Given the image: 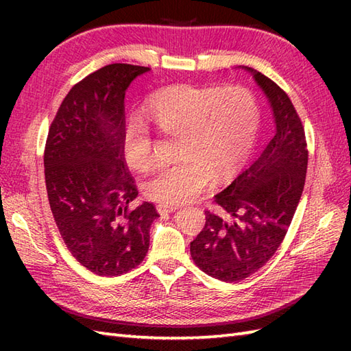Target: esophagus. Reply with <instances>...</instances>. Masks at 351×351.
<instances>
[{"label": "esophagus", "mask_w": 351, "mask_h": 351, "mask_svg": "<svg viewBox=\"0 0 351 351\" xmlns=\"http://www.w3.org/2000/svg\"><path fill=\"white\" fill-rule=\"evenodd\" d=\"M156 210H158L160 214H164V213H173L175 210H178V206H176V205H164V204H161V205L156 206Z\"/></svg>", "instance_id": "esophagus-1"}]
</instances>
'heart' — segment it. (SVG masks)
Wrapping results in <instances>:
<instances>
[{"label":"heart","mask_w":351,"mask_h":351,"mask_svg":"<svg viewBox=\"0 0 351 351\" xmlns=\"http://www.w3.org/2000/svg\"><path fill=\"white\" fill-rule=\"evenodd\" d=\"M146 113L160 132L180 136V160L156 169L145 184L146 196L164 205L190 202L210 187L213 178L225 181L237 173L259 125L258 104L240 86H171L147 101ZM122 146L131 169L152 166L154 141L145 125H128Z\"/></svg>","instance_id":"b5f03b06"}]
</instances>
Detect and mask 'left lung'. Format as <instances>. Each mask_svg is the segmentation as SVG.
<instances>
[{
    "mask_svg": "<svg viewBox=\"0 0 351 351\" xmlns=\"http://www.w3.org/2000/svg\"><path fill=\"white\" fill-rule=\"evenodd\" d=\"M243 69L267 96L276 130L252 166L214 196L223 215L205 211V228L190 243L195 264L221 282L249 278L274 255L300 202L308 167L304 130L288 95L261 72Z\"/></svg>",
    "mask_w": 351,
    "mask_h": 351,
    "instance_id": "8db88e82",
    "label": "left lung"
}]
</instances>
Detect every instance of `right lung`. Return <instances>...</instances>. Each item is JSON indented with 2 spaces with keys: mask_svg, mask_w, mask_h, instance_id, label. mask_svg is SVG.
<instances>
[{
  "mask_svg": "<svg viewBox=\"0 0 351 351\" xmlns=\"http://www.w3.org/2000/svg\"><path fill=\"white\" fill-rule=\"evenodd\" d=\"M151 69L113 63L81 80L52 121L43 166L48 200L66 247L98 276L136 268L149 250V229L160 217L143 202L123 156L125 93Z\"/></svg>",
  "mask_w": 351,
  "mask_h": 351,
  "instance_id": "right-lung-1",
  "label": "right lung"
}]
</instances>
